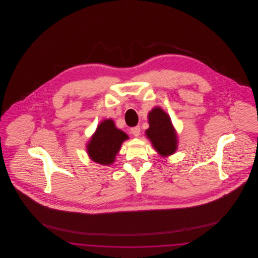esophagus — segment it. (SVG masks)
Wrapping results in <instances>:
<instances>
[{"instance_id": "esophagus-1", "label": "esophagus", "mask_w": 258, "mask_h": 258, "mask_svg": "<svg viewBox=\"0 0 258 258\" xmlns=\"http://www.w3.org/2000/svg\"><path fill=\"white\" fill-rule=\"evenodd\" d=\"M131 133L135 135V136H136V137L139 136V135H140V126L137 125V126H135V127H132L131 128Z\"/></svg>"}]
</instances>
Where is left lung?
Instances as JSON below:
<instances>
[{
	"label": "left lung",
	"instance_id": "8db88e82",
	"mask_svg": "<svg viewBox=\"0 0 258 258\" xmlns=\"http://www.w3.org/2000/svg\"><path fill=\"white\" fill-rule=\"evenodd\" d=\"M148 119L150 126L146 131V135L153 147L162 157L174 154L178 146V139L167 113L160 107H155L149 113Z\"/></svg>",
	"mask_w": 258,
	"mask_h": 258
}]
</instances>
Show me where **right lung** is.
<instances>
[{"label": "right lung", "instance_id": "1", "mask_svg": "<svg viewBox=\"0 0 258 258\" xmlns=\"http://www.w3.org/2000/svg\"><path fill=\"white\" fill-rule=\"evenodd\" d=\"M128 136L118 130L111 120H104L99 123L96 133L87 144V152L90 159L102 165H110L119 153L121 145Z\"/></svg>", "mask_w": 258, "mask_h": 258}]
</instances>
